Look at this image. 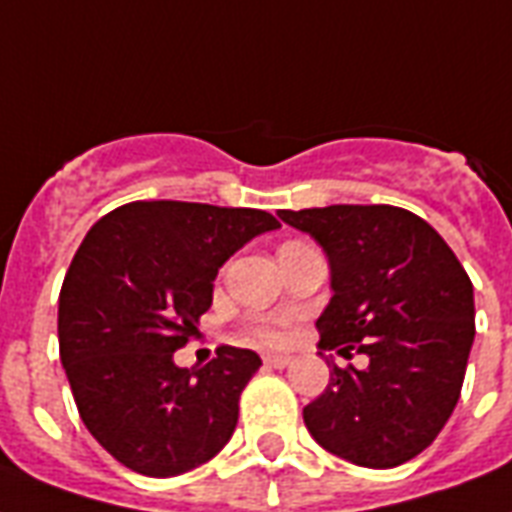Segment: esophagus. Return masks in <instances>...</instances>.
<instances>
[{"label": "esophagus", "instance_id": "1", "mask_svg": "<svg viewBox=\"0 0 512 512\" xmlns=\"http://www.w3.org/2000/svg\"><path fill=\"white\" fill-rule=\"evenodd\" d=\"M291 363H293L291 355H267V358H264V366L269 368H285V366H291Z\"/></svg>", "mask_w": 512, "mask_h": 512}]
</instances>
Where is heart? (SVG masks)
<instances>
[{"label":"heart","mask_w":512,"mask_h":512,"mask_svg":"<svg viewBox=\"0 0 512 512\" xmlns=\"http://www.w3.org/2000/svg\"><path fill=\"white\" fill-rule=\"evenodd\" d=\"M251 336L261 344H280L285 339V328L280 323H264L251 331Z\"/></svg>","instance_id":"1"}]
</instances>
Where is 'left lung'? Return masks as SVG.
I'll return each mask as SVG.
<instances>
[{
	"mask_svg": "<svg viewBox=\"0 0 512 512\" xmlns=\"http://www.w3.org/2000/svg\"><path fill=\"white\" fill-rule=\"evenodd\" d=\"M310 232L331 264L320 350L366 355L336 366L304 406L312 438L363 467H398L449 422L475 336L473 283L446 240L395 205H328L277 213Z\"/></svg>",
	"mask_w": 512,
	"mask_h": 512,
	"instance_id": "obj_1",
	"label": "left lung"
}]
</instances>
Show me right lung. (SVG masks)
<instances>
[{
  "label": "right lung",
  "mask_w": 512,
  "mask_h": 512,
  "mask_svg": "<svg viewBox=\"0 0 512 512\" xmlns=\"http://www.w3.org/2000/svg\"><path fill=\"white\" fill-rule=\"evenodd\" d=\"M277 227L256 208L178 200L128 202L90 227L63 277L58 344L79 417L120 465L168 478L227 446L261 358L221 344L178 368L173 352L211 307L221 264Z\"/></svg>",
  "instance_id": "right-lung-1"
}]
</instances>
